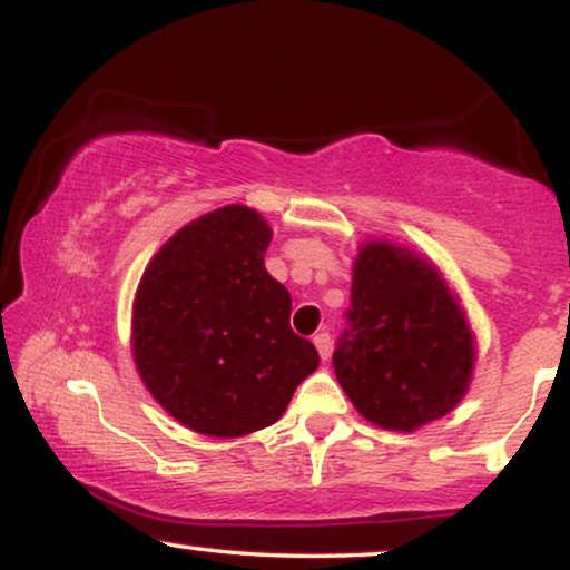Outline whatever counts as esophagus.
<instances>
[{
    "mask_svg": "<svg viewBox=\"0 0 570 570\" xmlns=\"http://www.w3.org/2000/svg\"><path fill=\"white\" fill-rule=\"evenodd\" d=\"M314 345L318 350V355H322V361H330L332 355V337L326 332H318L314 334Z\"/></svg>",
    "mask_w": 570,
    "mask_h": 570,
    "instance_id": "34e87169",
    "label": "esophagus"
}]
</instances>
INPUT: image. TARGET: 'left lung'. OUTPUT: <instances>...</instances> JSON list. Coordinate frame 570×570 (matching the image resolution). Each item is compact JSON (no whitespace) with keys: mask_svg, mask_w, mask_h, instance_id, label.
I'll return each instance as SVG.
<instances>
[{"mask_svg":"<svg viewBox=\"0 0 570 570\" xmlns=\"http://www.w3.org/2000/svg\"><path fill=\"white\" fill-rule=\"evenodd\" d=\"M478 342L446 277L392 240L357 246L347 330L332 363L368 423L412 433L449 415L472 384Z\"/></svg>","mask_w":570,"mask_h":570,"instance_id":"left-lung-1","label":"left lung"}]
</instances>
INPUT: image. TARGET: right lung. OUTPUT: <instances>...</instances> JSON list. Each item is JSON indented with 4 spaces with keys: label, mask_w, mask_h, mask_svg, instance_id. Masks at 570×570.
Segmentation results:
<instances>
[{
    "label": "right lung",
    "mask_w": 570,
    "mask_h": 570,
    "mask_svg": "<svg viewBox=\"0 0 570 570\" xmlns=\"http://www.w3.org/2000/svg\"><path fill=\"white\" fill-rule=\"evenodd\" d=\"M272 228L225 205L158 248L131 303V357L155 402L194 433L277 423L318 353L291 330V293L264 267Z\"/></svg>",
    "instance_id": "obj_1"
}]
</instances>
